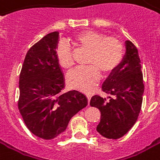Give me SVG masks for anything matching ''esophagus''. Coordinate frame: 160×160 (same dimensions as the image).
<instances>
[{
	"label": "esophagus",
	"instance_id": "obj_1",
	"mask_svg": "<svg viewBox=\"0 0 160 160\" xmlns=\"http://www.w3.org/2000/svg\"><path fill=\"white\" fill-rule=\"evenodd\" d=\"M87 98H88V102L90 101L91 99V95L90 94H87Z\"/></svg>",
	"mask_w": 160,
	"mask_h": 160
}]
</instances>
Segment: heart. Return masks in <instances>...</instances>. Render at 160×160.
Masks as SVG:
<instances>
[{
    "mask_svg": "<svg viewBox=\"0 0 160 160\" xmlns=\"http://www.w3.org/2000/svg\"><path fill=\"white\" fill-rule=\"evenodd\" d=\"M75 47L88 51L87 64L71 72L67 81L71 88L84 92L92 90L100 80V72L107 76L119 66L124 59L125 46L118 38L107 37L95 31H83L72 40ZM57 61L64 70L72 69L74 62L70 48L61 45L57 49Z\"/></svg>",
    "mask_w": 160,
    "mask_h": 160,
    "instance_id": "heart-1",
    "label": "heart"
}]
</instances>
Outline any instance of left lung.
<instances>
[{"label":"left lung","instance_id":"1","mask_svg":"<svg viewBox=\"0 0 160 160\" xmlns=\"http://www.w3.org/2000/svg\"><path fill=\"white\" fill-rule=\"evenodd\" d=\"M122 63L107 77L102 89L110 100L100 96L91 98L90 105L101 112L97 132L108 139H118L135 125L140 113L144 85L138 50L130 42H125Z\"/></svg>","mask_w":160,"mask_h":160}]
</instances>
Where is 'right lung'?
Masks as SVG:
<instances>
[{
  "label": "right lung",
  "instance_id": "1",
  "mask_svg": "<svg viewBox=\"0 0 160 160\" xmlns=\"http://www.w3.org/2000/svg\"><path fill=\"white\" fill-rule=\"evenodd\" d=\"M59 32L44 36L28 50L19 76L18 109L27 128L50 140L66 129L70 119L88 105L80 91L63 93L65 87L57 61Z\"/></svg>",
  "mask_w": 160,
  "mask_h": 160
}]
</instances>
